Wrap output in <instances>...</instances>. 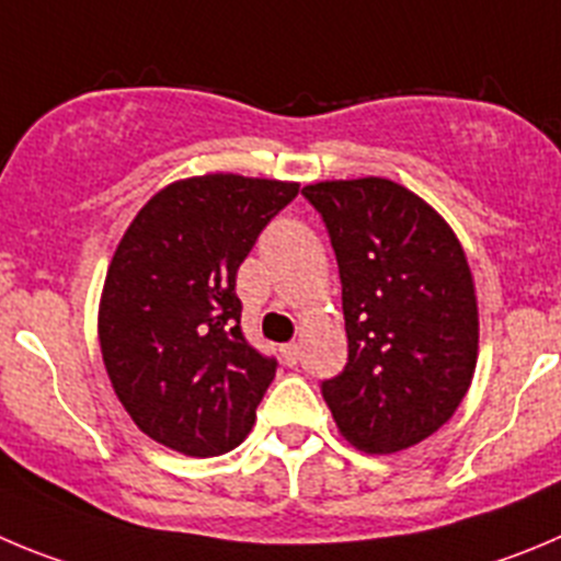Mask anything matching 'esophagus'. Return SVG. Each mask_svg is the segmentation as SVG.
<instances>
[{"label": "esophagus", "mask_w": 561, "mask_h": 561, "mask_svg": "<svg viewBox=\"0 0 561 561\" xmlns=\"http://www.w3.org/2000/svg\"><path fill=\"white\" fill-rule=\"evenodd\" d=\"M282 359H285V365H296L298 359H301V345L298 343L282 345Z\"/></svg>", "instance_id": "34e87169"}]
</instances>
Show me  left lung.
Segmentation results:
<instances>
[{
	"mask_svg": "<svg viewBox=\"0 0 561 561\" xmlns=\"http://www.w3.org/2000/svg\"><path fill=\"white\" fill-rule=\"evenodd\" d=\"M337 256L348 363L323 381L334 423L365 454H396L462 404L479 307L462 243L432 204L381 176L307 185Z\"/></svg>",
	"mask_w": 561,
	"mask_h": 561,
	"instance_id": "obj_1",
	"label": "left lung"
}]
</instances>
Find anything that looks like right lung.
<instances>
[{"label":"right lung","mask_w":561,"mask_h":561,"mask_svg":"<svg viewBox=\"0 0 561 561\" xmlns=\"http://www.w3.org/2000/svg\"><path fill=\"white\" fill-rule=\"evenodd\" d=\"M298 182L204 174L157 191L110 260L99 345L135 426L185 457L249 437L276 359L245 343L234 276Z\"/></svg>","instance_id":"add662e5"}]
</instances>
